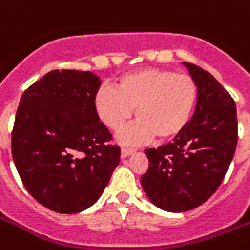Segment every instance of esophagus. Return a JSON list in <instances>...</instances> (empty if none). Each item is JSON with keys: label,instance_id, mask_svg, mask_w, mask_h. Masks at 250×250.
I'll use <instances>...</instances> for the list:
<instances>
[{"label": "esophagus", "instance_id": "34e87169", "mask_svg": "<svg viewBox=\"0 0 250 250\" xmlns=\"http://www.w3.org/2000/svg\"><path fill=\"white\" fill-rule=\"evenodd\" d=\"M134 153V149H130V148H123L121 149V157L123 158H126L129 157L130 154Z\"/></svg>", "mask_w": 250, "mask_h": 250}]
</instances>
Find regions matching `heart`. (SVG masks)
<instances>
[{
    "label": "heart",
    "instance_id": "1",
    "mask_svg": "<svg viewBox=\"0 0 250 250\" xmlns=\"http://www.w3.org/2000/svg\"><path fill=\"white\" fill-rule=\"evenodd\" d=\"M116 85L117 89L100 86L94 107L101 121L113 131L129 123L135 108L138 121L117 137L120 143L139 144L153 137L172 139L190 121L198 90L188 74L149 67L120 76Z\"/></svg>",
    "mask_w": 250,
    "mask_h": 250
}]
</instances>
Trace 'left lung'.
Listing matches in <instances>:
<instances>
[{"label":"left lung","instance_id":"obj_1","mask_svg":"<svg viewBox=\"0 0 250 250\" xmlns=\"http://www.w3.org/2000/svg\"><path fill=\"white\" fill-rule=\"evenodd\" d=\"M197 84L194 115L174 142L144 150L148 171L140 179L156 207L185 212L199 207L217 190L238 143L236 106L207 71L183 62Z\"/></svg>","mask_w":250,"mask_h":250}]
</instances>
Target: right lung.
I'll use <instances>...</instances> for the list:
<instances>
[{
    "label": "right lung",
    "instance_id": "add662e5",
    "mask_svg": "<svg viewBox=\"0 0 250 250\" xmlns=\"http://www.w3.org/2000/svg\"><path fill=\"white\" fill-rule=\"evenodd\" d=\"M100 86L90 71L53 70L20 98L12 158L26 190L51 211L89 208L120 164V148L107 144L111 133L94 107Z\"/></svg>",
    "mask_w": 250,
    "mask_h": 250
}]
</instances>
